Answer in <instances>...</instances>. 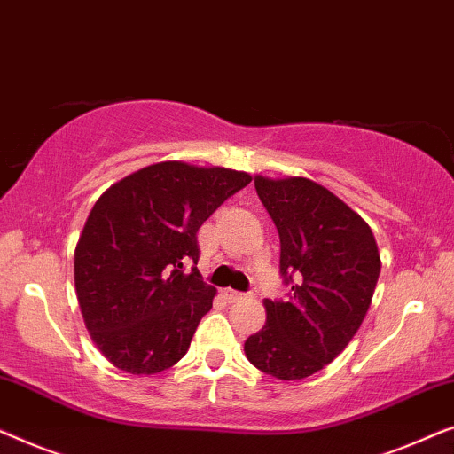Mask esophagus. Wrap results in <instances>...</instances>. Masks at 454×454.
<instances>
[{"label": "esophagus", "instance_id": "1", "mask_svg": "<svg viewBox=\"0 0 454 454\" xmlns=\"http://www.w3.org/2000/svg\"><path fill=\"white\" fill-rule=\"evenodd\" d=\"M247 294H242V292H236V290H224V298L228 300V302H239V300H242L245 298Z\"/></svg>", "mask_w": 454, "mask_h": 454}]
</instances>
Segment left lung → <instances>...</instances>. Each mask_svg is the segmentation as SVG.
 <instances>
[{"label":"left lung","instance_id":"left-lung-1","mask_svg":"<svg viewBox=\"0 0 454 454\" xmlns=\"http://www.w3.org/2000/svg\"><path fill=\"white\" fill-rule=\"evenodd\" d=\"M279 232V271L290 300H263V329L245 341L248 362L279 380H300L340 356L366 317L379 282L372 230L348 203L310 178L254 176Z\"/></svg>","mask_w":454,"mask_h":454}]
</instances>
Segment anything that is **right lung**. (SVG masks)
Returning <instances> with one entry per match:
<instances>
[{
  "label": "right lung",
  "mask_w": 454,
  "mask_h": 454,
  "mask_svg": "<svg viewBox=\"0 0 454 454\" xmlns=\"http://www.w3.org/2000/svg\"><path fill=\"white\" fill-rule=\"evenodd\" d=\"M248 172L178 160L131 172L90 209L74 253L75 296L100 354L129 374H156L187 354L215 288L197 263V230Z\"/></svg>",
  "instance_id": "right-lung-1"
}]
</instances>
